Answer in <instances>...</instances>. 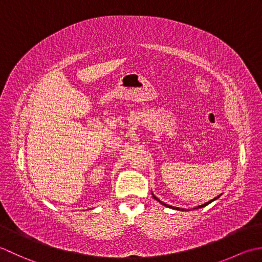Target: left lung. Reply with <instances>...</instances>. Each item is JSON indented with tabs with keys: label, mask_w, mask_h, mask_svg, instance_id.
Wrapping results in <instances>:
<instances>
[{
	"label": "left lung",
	"mask_w": 262,
	"mask_h": 262,
	"mask_svg": "<svg viewBox=\"0 0 262 262\" xmlns=\"http://www.w3.org/2000/svg\"><path fill=\"white\" fill-rule=\"evenodd\" d=\"M154 198H155V199H156V200H158V199L156 198V196H154ZM217 198H218V196H217ZM217 198H215V199H212V200H210V201H208V202H206V204H205V205H201V206H198V207H196V208H194V209H198V208H202V207H205V206H207V205H209L211 201H213V200H216ZM158 201H159V202H161V204H162V205H164V206H166V207H170V208H173V209H176V210H184V209H180V208H175V207H172V206H168V205H166V204H164V202H162L161 200H158Z\"/></svg>",
	"instance_id": "1"
}]
</instances>
